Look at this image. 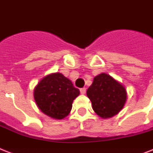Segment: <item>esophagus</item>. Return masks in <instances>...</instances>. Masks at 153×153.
Returning <instances> with one entry per match:
<instances>
[{"instance_id":"34e87169","label":"esophagus","mask_w":153,"mask_h":153,"mask_svg":"<svg viewBox=\"0 0 153 153\" xmlns=\"http://www.w3.org/2000/svg\"><path fill=\"white\" fill-rule=\"evenodd\" d=\"M80 93H81V94H85V88H82V89H80Z\"/></svg>"}]
</instances>
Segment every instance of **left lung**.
<instances>
[{"instance_id":"left-lung-1","label":"left lung","mask_w":153,"mask_h":153,"mask_svg":"<svg viewBox=\"0 0 153 153\" xmlns=\"http://www.w3.org/2000/svg\"><path fill=\"white\" fill-rule=\"evenodd\" d=\"M86 95L91 101L94 111L102 119H109L117 115L127 100L125 86L106 73L94 77Z\"/></svg>"}]
</instances>
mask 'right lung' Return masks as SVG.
I'll return each instance as SVG.
<instances>
[{
    "instance_id": "add662e5",
    "label": "right lung",
    "mask_w": 153,
    "mask_h": 153,
    "mask_svg": "<svg viewBox=\"0 0 153 153\" xmlns=\"http://www.w3.org/2000/svg\"><path fill=\"white\" fill-rule=\"evenodd\" d=\"M80 94L70 79L61 73L45 76L33 89V99L39 110L54 120H63L72 108L74 100Z\"/></svg>"
}]
</instances>
